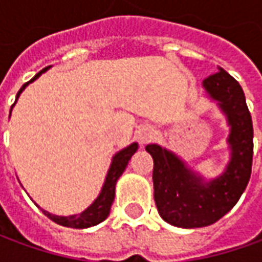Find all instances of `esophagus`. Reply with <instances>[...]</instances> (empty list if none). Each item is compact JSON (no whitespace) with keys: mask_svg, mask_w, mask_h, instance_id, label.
I'll return each mask as SVG.
<instances>
[{"mask_svg":"<svg viewBox=\"0 0 262 262\" xmlns=\"http://www.w3.org/2000/svg\"><path fill=\"white\" fill-rule=\"evenodd\" d=\"M156 136V130H154L153 126H148V125H144V126H140L136 132V137L139 143L144 146V144H147L153 140V137Z\"/></svg>","mask_w":262,"mask_h":262,"instance_id":"1","label":"esophagus"}]
</instances>
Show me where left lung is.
Wrapping results in <instances>:
<instances>
[{
    "mask_svg": "<svg viewBox=\"0 0 262 262\" xmlns=\"http://www.w3.org/2000/svg\"><path fill=\"white\" fill-rule=\"evenodd\" d=\"M203 86L219 101L231 126L227 170L212 182L202 184L172 153L157 144L146 147L154 161V201L160 216L188 229L213 225L231 210L247 187L253 167V120L242 85L220 67L203 80Z\"/></svg>",
    "mask_w": 262,
    "mask_h": 262,
    "instance_id": "1",
    "label": "left lung"
}]
</instances>
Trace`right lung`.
I'll use <instances>...</instances> for the list:
<instances>
[{
  "label": "right lung",
  "instance_id": "1",
  "mask_svg": "<svg viewBox=\"0 0 262 262\" xmlns=\"http://www.w3.org/2000/svg\"><path fill=\"white\" fill-rule=\"evenodd\" d=\"M49 67L43 69L42 71H39L31 81H28L26 84L20 86V90L16 94V99L19 97V94L22 92V90L25 88L29 82H32L33 80H36L39 75L42 74L43 71H46ZM14 106V105H12ZM137 144L133 143L129 147L123 148L122 151H119L118 154H115L114 160H112V164H111V168L108 171V176H106V180H105V184H103L102 191L99 193V196L95 199V202L92 203L90 208L84 210L82 213L80 214H73V216H69V217H63V216H54V214H50L46 210H42L43 213L48 216L49 219H52L53 222H56L57 225L66 226V227H75V229H84V227H90V226H95L98 223H101L103 220L108 217L109 210H111V206H112V202L115 199V185H116V181L118 178L122 176V172L125 171L126 165L129 163V160L133 154L136 153Z\"/></svg>",
  "mask_w": 262,
  "mask_h": 262
}]
</instances>
